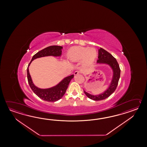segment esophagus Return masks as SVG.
I'll return each mask as SVG.
<instances>
[{
  "instance_id": "esophagus-1",
  "label": "esophagus",
  "mask_w": 147,
  "mask_h": 147,
  "mask_svg": "<svg viewBox=\"0 0 147 147\" xmlns=\"http://www.w3.org/2000/svg\"><path fill=\"white\" fill-rule=\"evenodd\" d=\"M80 74V71H78V70H77V71H76L75 72H74V75H77L78 74Z\"/></svg>"
}]
</instances>
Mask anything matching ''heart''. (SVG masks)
Here are the masks:
<instances>
[{
  "mask_svg": "<svg viewBox=\"0 0 147 147\" xmlns=\"http://www.w3.org/2000/svg\"><path fill=\"white\" fill-rule=\"evenodd\" d=\"M97 56V52L94 48L88 47H74L68 53V58L72 61H79L82 60L83 64H91Z\"/></svg>",
  "mask_w": 147,
  "mask_h": 147,
  "instance_id": "heart-1",
  "label": "heart"
}]
</instances>
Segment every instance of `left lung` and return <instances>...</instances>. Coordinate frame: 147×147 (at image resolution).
Instances as JSON below:
<instances>
[{
    "label": "left lung",
    "instance_id": "8db88e82",
    "mask_svg": "<svg viewBox=\"0 0 147 147\" xmlns=\"http://www.w3.org/2000/svg\"><path fill=\"white\" fill-rule=\"evenodd\" d=\"M97 63H107L113 69V76L109 87L103 94L97 96H94L88 94L84 91V94L89 98L96 101L105 99L113 94L118 86L120 76V69L116 58L113 57L111 54L101 48H100L98 50V60H97Z\"/></svg>",
    "mask_w": 147,
    "mask_h": 147
}]
</instances>
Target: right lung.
<instances>
[{
    "label": "right lung",
    "instance_id": "right-lung-1",
    "mask_svg": "<svg viewBox=\"0 0 147 147\" xmlns=\"http://www.w3.org/2000/svg\"><path fill=\"white\" fill-rule=\"evenodd\" d=\"M63 47L59 46H51L47 47L42 50L38 51L32 57L31 61L28 65L27 72V79L29 86L31 88L32 90L38 97L45 101L49 102H55L60 99L64 94H65L66 90L69 86V82L74 78V75H72L67 77L63 79L59 84H57L53 87L42 89L37 87L33 84L31 80V76L29 72L28 67L32 60L42 57L53 56H59L61 55V49Z\"/></svg>",
    "mask_w": 147,
    "mask_h": 147
}]
</instances>
